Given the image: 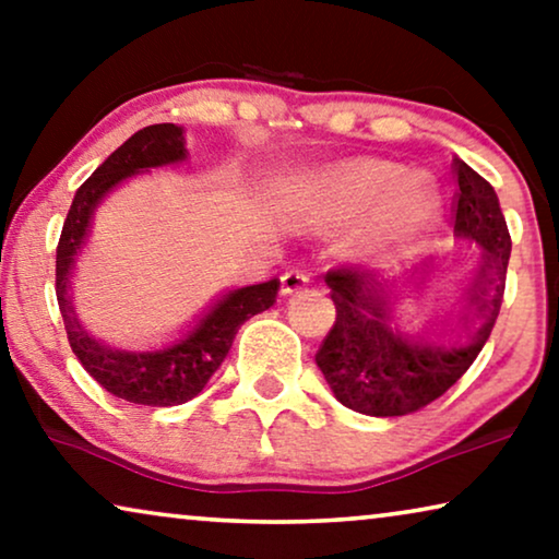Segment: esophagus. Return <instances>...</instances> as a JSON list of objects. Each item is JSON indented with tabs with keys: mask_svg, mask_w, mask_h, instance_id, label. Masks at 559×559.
<instances>
[{
	"mask_svg": "<svg viewBox=\"0 0 559 559\" xmlns=\"http://www.w3.org/2000/svg\"><path fill=\"white\" fill-rule=\"evenodd\" d=\"M310 282V274L308 272H300V270H289L282 274V295H295L297 289H302L305 285Z\"/></svg>",
	"mask_w": 559,
	"mask_h": 559,
	"instance_id": "obj_1",
	"label": "esophagus"
}]
</instances>
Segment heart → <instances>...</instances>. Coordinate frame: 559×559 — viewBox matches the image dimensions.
Wrapping results in <instances>:
<instances>
[{"label": "heart", "mask_w": 559, "mask_h": 559, "mask_svg": "<svg viewBox=\"0 0 559 559\" xmlns=\"http://www.w3.org/2000/svg\"><path fill=\"white\" fill-rule=\"evenodd\" d=\"M297 209L318 226L366 218L358 251L377 262L409 254L438 224L442 198L427 175L389 159H350L305 180Z\"/></svg>", "instance_id": "b5f03b06"}]
</instances>
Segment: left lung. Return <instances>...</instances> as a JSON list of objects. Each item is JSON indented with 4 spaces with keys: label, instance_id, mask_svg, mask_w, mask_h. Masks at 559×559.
I'll return each instance as SVG.
<instances>
[{
    "label": "left lung",
    "instance_id": "obj_1",
    "mask_svg": "<svg viewBox=\"0 0 559 559\" xmlns=\"http://www.w3.org/2000/svg\"><path fill=\"white\" fill-rule=\"evenodd\" d=\"M455 234L484 247V262L465 293L468 341L461 346H423L389 331L386 282L361 264H341L325 274L335 302V323L316 361L335 400L371 417H402L427 407L471 369L499 318L511 236L491 182L453 159Z\"/></svg>",
    "mask_w": 559,
    "mask_h": 559
}]
</instances>
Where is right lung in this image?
<instances>
[{
  "instance_id": "1",
  "label": "right lung",
  "mask_w": 559,
  "mask_h": 559,
  "mask_svg": "<svg viewBox=\"0 0 559 559\" xmlns=\"http://www.w3.org/2000/svg\"><path fill=\"white\" fill-rule=\"evenodd\" d=\"M186 152L182 129L178 124H152L129 136L75 190L56 249V297L75 358L106 392L124 402L147 404V407H175L201 394L213 371L226 358L239 328L257 312L270 310L280 289L277 280L234 289L201 320V325L186 341L165 350H155V354H127V350L106 348L79 325L68 287H71L73 259L86 239L96 203L129 175L147 170V167L178 163L186 157Z\"/></svg>"
}]
</instances>
